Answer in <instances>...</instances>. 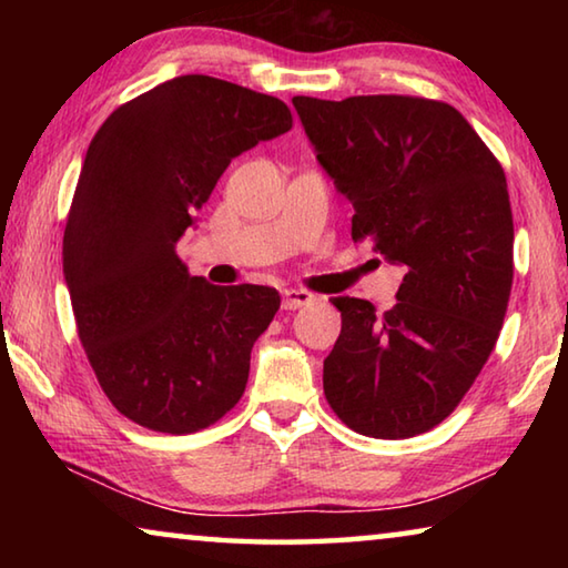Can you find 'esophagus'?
<instances>
[{
	"instance_id": "1",
	"label": "esophagus",
	"mask_w": 568,
	"mask_h": 568,
	"mask_svg": "<svg viewBox=\"0 0 568 568\" xmlns=\"http://www.w3.org/2000/svg\"><path fill=\"white\" fill-rule=\"evenodd\" d=\"M311 301H313V293H307V291H295V287H287V291H283L285 311H297V307H303Z\"/></svg>"
}]
</instances>
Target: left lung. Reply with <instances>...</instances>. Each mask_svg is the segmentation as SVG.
<instances>
[{"label": "left lung", "instance_id": "left-lung-1", "mask_svg": "<svg viewBox=\"0 0 568 568\" xmlns=\"http://www.w3.org/2000/svg\"><path fill=\"white\" fill-rule=\"evenodd\" d=\"M353 240L406 267L386 313L333 297L343 328L323 363L331 408L355 434H426L474 386L504 325L514 281L506 175L464 114L406 94L293 98Z\"/></svg>", "mask_w": 568, "mask_h": 568}]
</instances>
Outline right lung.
<instances>
[{
	"label": "right lung",
	"instance_id": "obj_1",
	"mask_svg": "<svg viewBox=\"0 0 568 568\" xmlns=\"http://www.w3.org/2000/svg\"><path fill=\"white\" fill-rule=\"evenodd\" d=\"M291 128L271 94L182 74L120 104L92 138L64 227V283L104 396L140 426L195 434L243 396L281 295L210 285L175 245L230 160Z\"/></svg>",
	"mask_w": 568,
	"mask_h": 568
}]
</instances>
